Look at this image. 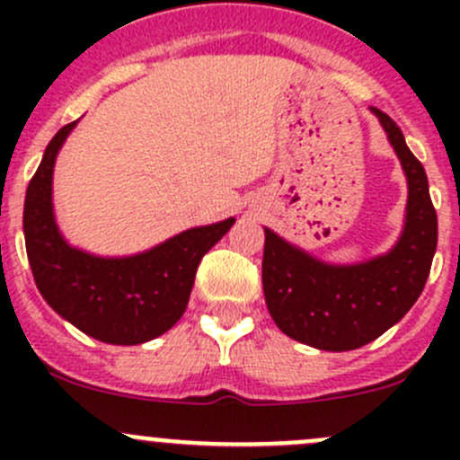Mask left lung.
I'll return each instance as SVG.
<instances>
[{"instance_id": "obj_1", "label": "left lung", "mask_w": 460, "mask_h": 460, "mask_svg": "<svg viewBox=\"0 0 460 460\" xmlns=\"http://www.w3.org/2000/svg\"><path fill=\"white\" fill-rule=\"evenodd\" d=\"M407 178L405 225L396 244L363 262H324L264 226L262 289L273 323L294 341L323 351H349L376 341L419 300L438 240L423 164L402 131L372 109Z\"/></svg>"}]
</instances>
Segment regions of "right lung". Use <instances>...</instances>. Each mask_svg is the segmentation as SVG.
<instances>
[{
    "label": "right lung",
    "instance_id": "add662e5",
    "mask_svg": "<svg viewBox=\"0 0 460 460\" xmlns=\"http://www.w3.org/2000/svg\"><path fill=\"white\" fill-rule=\"evenodd\" d=\"M75 124L55 133L26 189L24 238L32 278L53 312L86 336L109 345H142L182 318L198 264L235 217L193 226L133 256L106 258L73 247L55 220L53 171Z\"/></svg>",
    "mask_w": 460,
    "mask_h": 460
}]
</instances>
